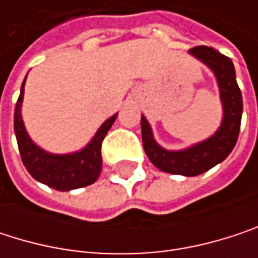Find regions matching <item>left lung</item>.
Returning a JSON list of instances; mask_svg holds the SVG:
<instances>
[{
    "label": "left lung",
    "mask_w": 258,
    "mask_h": 258,
    "mask_svg": "<svg viewBox=\"0 0 258 258\" xmlns=\"http://www.w3.org/2000/svg\"><path fill=\"white\" fill-rule=\"evenodd\" d=\"M189 53L206 64L218 82L224 112L220 128L209 139L186 149L167 151L155 142L149 122L142 116V140L151 163L166 173L182 176L202 175L224 161L237 142L242 119V94L236 82L232 59L209 46L192 47Z\"/></svg>",
    "instance_id": "8db88e82"
}]
</instances>
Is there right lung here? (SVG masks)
<instances>
[{"label": "right lung", "instance_id": "obj_1", "mask_svg": "<svg viewBox=\"0 0 258 258\" xmlns=\"http://www.w3.org/2000/svg\"><path fill=\"white\" fill-rule=\"evenodd\" d=\"M25 80L21 86V95L15 107V134L19 146L21 158L26 170L35 180L58 191H70L94 183L101 173L103 139L106 137L107 131L115 122L118 113H115L107 121H104V124L92 137V140L78 152L64 154V155L46 152L31 140L22 121L21 107L24 100Z\"/></svg>", "mask_w": 258, "mask_h": 258}]
</instances>
